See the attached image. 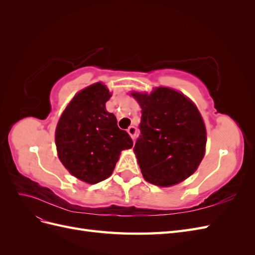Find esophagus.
I'll return each instance as SVG.
<instances>
[{"label":"esophagus","mask_w":255,"mask_h":255,"mask_svg":"<svg viewBox=\"0 0 255 255\" xmlns=\"http://www.w3.org/2000/svg\"><path fill=\"white\" fill-rule=\"evenodd\" d=\"M128 133L129 134V136L132 137V139L134 140L136 138V135H137V128L135 127H129L128 128Z\"/></svg>","instance_id":"34e87169"}]
</instances>
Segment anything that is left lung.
<instances>
[{"label":"left lung","instance_id":"1","mask_svg":"<svg viewBox=\"0 0 255 255\" xmlns=\"http://www.w3.org/2000/svg\"><path fill=\"white\" fill-rule=\"evenodd\" d=\"M132 96L141 107L134 153L145 181L166 187L186 180L205 153L206 129L197 106L167 87Z\"/></svg>","mask_w":255,"mask_h":255}]
</instances>
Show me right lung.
I'll return each instance as SVG.
<instances>
[{"mask_svg": "<svg viewBox=\"0 0 255 255\" xmlns=\"http://www.w3.org/2000/svg\"><path fill=\"white\" fill-rule=\"evenodd\" d=\"M112 97L102 83L81 90L68 104L56 127L55 142L63 165L79 180L97 184L113 173L122 150L133 146L115 115L106 111Z\"/></svg>", "mask_w": 255, "mask_h": 255, "instance_id": "1", "label": "right lung"}]
</instances>
